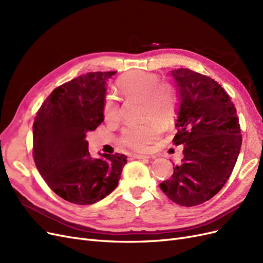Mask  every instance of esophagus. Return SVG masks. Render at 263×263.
Segmentation results:
<instances>
[{
    "label": "esophagus",
    "mask_w": 263,
    "mask_h": 263,
    "mask_svg": "<svg viewBox=\"0 0 263 263\" xmlns=\"http://www.w3.org/2000/svg\"><path fill=\"white\" fill-rule=\"evenodd\" d=\"M134 159H149L150 157L148 155H133Z\"/></svg>",
    "instance_id": "obj_1"
}]
</instances>
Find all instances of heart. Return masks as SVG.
I'll return each instance as SVG.
<instances>
[{"mask_svg":"<svg viewBox=\"0 0 263 263\" xmlns=\"http://www.w3.org/2000/svg\"><path fill=\"white\" fill-rule=\"evenodd\" d=\"M118 89L125 99L141 100V121L156 119L163 126L173 123L177 115L178 94L168 83H159L156 74L144 71H130L118 81ZM105 121H118V105L114 99L107 98L103 104ZM160 126L154 122L128 126L123 130L121 144L134 151H147L160 137Z\"/></svg>","mask_w":263,"mask_h":263,"instance_id":"1","label":"heart"}]
</instances>
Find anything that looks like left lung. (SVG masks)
<instances>
[{
	"instance_id": "obj_1",
	"label": "left lung",
	"mask_w": 263,
	"mask_h": 263,
	"mask_svg": "<svg viewBox=\"0 0 263 263\" xmlns=\"http://www.w3.org/2000/svg\"><path fill=\"white\" fill-rule=\"evenodd\" d=\"M180 90L178 133L183 157L162 192L181 206L209 201L232 174L241 147L239 118L228 93L214 79L187 68L171 71Z\"/></svg>"
}]
</instances>
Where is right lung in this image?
Instances as JSON below:
<instances>
[{"label":"right lung","instance_id":"right-lung-1","mask_svg":"<svg viewBox=\"0 0 263 263\" xmlns=\"http://www.w3.org/2000/svg\"><path fill=\"white\" fill-rule=\"evenodd\" d=\"M115 73L89 72L55 87L34 119L35 164L47 185L70 203L89 205L107 196L127 162L118 154L92 159L85 140L104 121L105 84Z\"/></svg>","mask_w":263,"mask_h":263}]
</instances>
